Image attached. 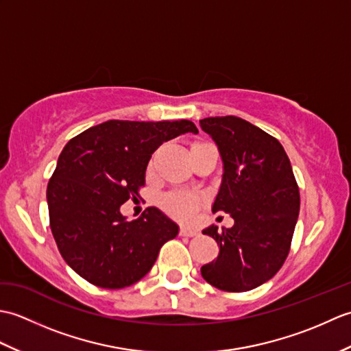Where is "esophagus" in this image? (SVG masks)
I'll return each instance as SVG.
<instances>
[{"instance_id":"1","label":"esophagus","mask_w":351,"mask_h":351,"mask_svg":"<svg viewBox=\"0 0 351 351\" xmlns=\"http://www.w3.org/2000/svg\"><path fill=\"white\" fill-rule=\"evenodd\" d=\"M180 235L181 237H196L197 235V230L196 229H191V228H181Z\"/></svg>"}]
</instances>
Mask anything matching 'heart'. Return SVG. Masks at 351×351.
Wrapping results in <instances>:
<instances>
[{"mask_svg":"<svg viewBox=\"0 0 351 351\" xmlns=\"http://www.w3.org/2000/svg\"><path fill=\"white\" fill-rule=\"evenodd\" d=\"M199 204L200 196L184 191H171L161 199V205L164 210L182 220L190 219L195 214Z\"/></svg>","mask_w":351,"mask_h":351,"instance_id":"obj_1","label":"heart"}]
</instances>
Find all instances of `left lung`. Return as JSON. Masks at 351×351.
<instances>
[{"instance_id":"obj_1","label":"left lung","mask_w":351,"mask_h":351,"mask_svg":"<svg viewBox=\"0 0 351 351\" xmlns=\"http://www.w3.org/2000/svg\"><path fill=\"white\" fill-rule=\"evenodd\" d=\"M223 161V180L213 213L225 211L234 226L204 229L217 241L215 261L200 268L204 279L228 293H244L280 270L300 211V193L278 138L237 116L206 117Z\"/></svg>"}]
</instances>
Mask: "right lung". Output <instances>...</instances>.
Segmentation results:
<instances>
[{
    "instance_id": "1",
    "label": "right lung",
    "mask_w": 351,
    "mask_h": 351,
    "mask_svg": "<svg viewBox=\"0 0 351 351\" xmlns=\"http://www.w3.org/2000/svg\"><path fill=\"white\" fill-rule=\"evenodd\" d=\"M191 121H107L68 141L47 189L49 225L63 259L96 287L119 289L146 276L176 223L149 206L128 221L121 206L137 199L152 154Z\"/></svg>"
}]
</instances>
